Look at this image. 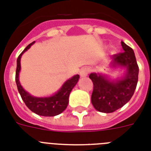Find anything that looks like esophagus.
<instances>
[{"instance_id": "esophagus-1", "label": "esophagus", "mask_w": 151, "mask_h": 151, "mask_svg": "<svg viewBox=\"0 0 151 151\" xmlns=\"http://www.w3.org/2000/svg\"><path fill=\"white\" fill-rule=\"evenodd\" d=\"M88 73H89V69L86 68V67L85 68H82L81 70V71H80V74H81V77H86L88 74Z\"/></svg>"}]
</instances>
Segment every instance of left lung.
Masks as SVG:
<instances>
[{
	"label": "left lung",
	"mask_w": 151,
	"mask_h": 151,
	"mask_svg": "<svg viewBox=\"0 0 151 151\" xmlns=\"http://www.w3.org/2000/svg\"><path fill=\"white\" fill-rule=\"evenodd\" d=\"M123 52L113 56V66L120 65L127 68L123 79L109 81L97 73L89 75L93 82L91 103L95 109L101 112L111 113L127 104L134 94L138 81L139 67L133 49L121 42Z\"/></svg>",
	"instance_id": "1"
}]
</instances>
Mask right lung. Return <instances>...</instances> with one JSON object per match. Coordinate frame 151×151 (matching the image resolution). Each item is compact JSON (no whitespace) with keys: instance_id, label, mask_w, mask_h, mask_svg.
I'll use <instances>...</instances> for the list:
<instances>
[{"instance_id":"obj_1","label":"right lung","mask_w":151,"mask_h":151,"mask_svg":"<svg viewBox=\"0 0 151 151\" xmlns=\"http://www.w3.org/2000/svg\"><path fill=\"white\" fill-rule=\"evenodd\" d=\"M35 42H32L29 46L23 50L18 57L17 60V68H16L15 73V81L18 88V92L22 99L23 101L26 106L29 108L32 111L35 112L37 115L42 116H57L61 112H63L67 107L69 102V95L73 88L78 83L80 76L78 74L73 76V78L65 82L60 90L56 93L54 95L48 98H35L29 95V93L21 86L20 82L18 80V73L20 71L21 65L20 60L22 55L27 50H29L31 46Z\"/></svg>"}]
</instances>
